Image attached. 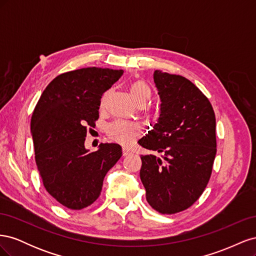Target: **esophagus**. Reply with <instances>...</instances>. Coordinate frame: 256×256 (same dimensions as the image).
Masks as SVG:
<instances>
[{"label":"esophagus","instance_id":"obj_1","mask_svg":"<svg viewBox=\"0 0 256 256\" xmlns=\"http://www.w3.org/2000/svg\"><path fill=\"white\" fill-rule=\"evenodd\" d=\"M131 154V152L128 150V148H126V147H124V148H122V154H124V156H128V154Z\"/></svg>","mask_w":256,"mask_h":256}]
</instances>
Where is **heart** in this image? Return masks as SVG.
I'll return each mask as SVG.
<instances>
[{"label":"heart","mask_w":256,"mask_h":256,"mask_svg":"<svg viewBox=\"0 0 256 256\" xmlns=\"http://www.w3.org/2000/svg\"><path fill=\"white\" fill-rule=\"evenodd\" d=\"M130 95L138 104H144L150 99L152 90L148 84L143 81H138L131 84ZM106 95L102 97V106L104 104ZM106 132L110 138L115 142L122 145H128L134 142L141 134V128L134 124H131L125 120H115L110 124L106 128Z\"/></svg>","instance_id":"b5f03b06"}]
</instances>
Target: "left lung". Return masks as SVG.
I'll use <instances>...</instances> for the list:
<instances>
[{
    "instance_id": "left-lung-1",
    "label": "left lung",
    "mask_w": 256,
    "mask_h": 256,
    "mask_svg": "<svg viewBox=\"0 0 256 256\" xmlns=\"http://www.w3.org/2000/svg\"><path fill=\"white\" fill-rule=\"evenodd\" d=\"M160 118L138 144L161 152L141 156L148 204L160 214L184 210L202 196L216 152V116L208 98L184 76L156 70Z\"/></svg>"
}]
</instances>
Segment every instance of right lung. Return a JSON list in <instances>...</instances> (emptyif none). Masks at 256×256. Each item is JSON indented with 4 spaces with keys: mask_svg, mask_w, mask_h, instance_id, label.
Wrapping results in <instances>:
<instances>
[{
    "mask_svg": "<svg viewBox=\"0 0 256 256\" xmlns=\"http://www.w3.org/2000/svg\"><path fill=\"white\" fill-rule=\"evenodd\" d=\"M122 72L88 67L62 74L42 92L32 114L35 161L44 188L72 210L95 202L106 174L122 157L118 144L102 143L88 152L84 141L88 127L99 118L102 94Z\"/></svg>",
    "mask_w": 256,
    "mask_h": 256,
    "instance_id": "obj_1",
    "label": "right lung"
}]
</instances>
